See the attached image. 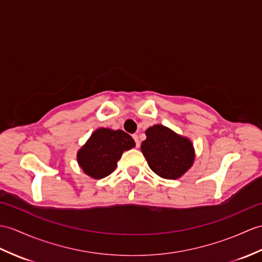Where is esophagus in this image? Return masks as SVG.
<instances>
[{
	"instance_id": "esophagus-1",
	"label": "esophagus",
	"mask_w": 262,
	"mask_h": 262,
	"mask_svg": "<svg viewBox=\"0 0 262 262\" xmlns=\"http://www.w3.org/2000/svg\"><path fill=\"white\" fill-rule=\"evenodd\" d=\"M133 138H134V141H135V144H136V147H139V139H138V135H133Z\"/></svg>"
}]
</instances>
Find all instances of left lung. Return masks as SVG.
Here are the masks:
<instances>
[{
    "label": "left lung",
    "mask_w": 262,
    "mask_h": 262,
    "mask_svg": "<svg viewBox=\"0 0 262 262\" xmlns=\"http://www.w3.org/2000/svg\"><path fill=\"white\" fill-rule=\"evenodd\" d=\"M141 149L151 171L168 180L183 175L194 161L192 143L162 125L146 130Z\"/></svg>",
    "instance_id": "obj_1"
}]
</instances>
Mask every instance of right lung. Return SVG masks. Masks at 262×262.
Here are the masks:
<instances>
[{
  "label": "right lung",
  "instance_id": "right-lung-1",
  "mask_svg": "<svg viewBox=\"0 0 262 262\" xmlns=\"http://www.w3.org/2000/svg\"><path fill=\"white\" fill-rule=\"evenodd\" d=\"M134 146L135 142L127 133L99 128L78 151V163L91 178H106L115 171L123 151Z\"/></svg>",
  "mask_w": 262,
  "mask_h": 262
}]
</instances>
